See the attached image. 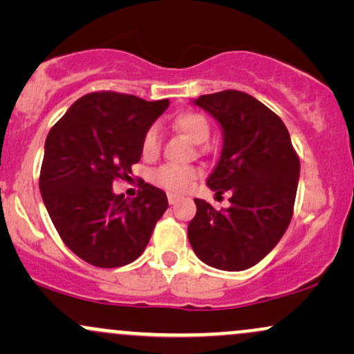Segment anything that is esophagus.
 I'll return each mask as SVG.
<instances>
[{
  "instance_id": "34e87169",
  "label": "esophagus",
  "mask_w": 354,
  "mask_h": 354,
  "mask_svg": "<svg viewBox=\"0 0 354 354\" xmlns=\"http://www.w3.org/2000/svg\"><path fill=\"white\" fill-rule=\"evenodd\" d=\"M178 200H180V198H178L176 194H168V203H169V205H174V203H176Z\"/></svg>"
}]
</instances>
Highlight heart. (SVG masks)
<instances>
[{
    "instance_id": "obj_1",
    "label": "heart",
    "mask_w": 354,
    "mask_h": 354,
    "mask_svg": "<svg viewBox=\"0 0 354 354\" xmlns=\"http://www.w3.org/2000/svg\"><path fill=\"white\" fill-rule=\"evenodd\" d=\"M173 126L194 145H203L208 141L211 135V126L206 116L201 113L186 111L174 118ZM160 153V128L156 124L149 126L141 140V154L146 160H153ZM196 168L193 166H178V165H163L153 171L151 181L160 188L169 193H185L189 188L191 183L198 178Z\"/></svg>"
}]
</instances>
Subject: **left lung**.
Instances as JSON below:
<instances>
[{"label":"left lung","mask_w":354,"mask_h":354,"mask_svg":"<svg viewBox=\"0 0 354 354\" xmlns=\"http://www.w3.org/2000/svg\"><path fill=\"white\" fill-rule=\"evenodd\" d=\"M193 103L209 113L223 133L218 165L206 185L230 191V206L216 211L205 200L188 226L189 245L208 266L243 271L270 253L290 225L299 160L279 116L246 93L203 95Z\"/></svg>","instance_id":"8db88e82"}]
</instances>
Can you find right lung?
Here are the masks:
<instances>
[{
	"mask_svg": "<svg viewBox=\"0 0 354 354\" xmlns=\"http://www.w3.org/2000/svg\"><path fill=\"white\" fill-rule=\"evenodd\" d=\"M168 106V100L91 93L48 133L39 191L64 245L89 265L135 261L168 208L165 191L145 181L135 200L113 191V181L141 160L146 129Z\"/></svg>",
	"mask_w": 354,
	"mask_h": 354,
	"instance_id": "obj_1",
	"label": "right lung"
}]
</instances>
